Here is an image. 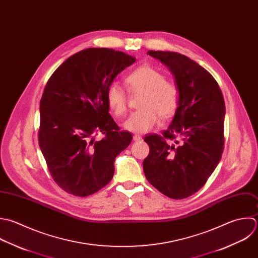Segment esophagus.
I'll list each match as a JSON object with an SVG mask.
<instances>
[{"instance_id": "34e87169", "label": "esophagus", "mask_w": 258, "mask_h": 258, "mask_svg": "<svg viewBox=\"0 0 258 258\" xmlns=\"http://www.w3.org/2000/svg\"><path fill=\"white\" fill-rule=\"evenodd\" d=\"M143 139H142V137L140 136V135H135L134 136V141L135 142H140V141H142Z\"/></svg>"}]
</instances>
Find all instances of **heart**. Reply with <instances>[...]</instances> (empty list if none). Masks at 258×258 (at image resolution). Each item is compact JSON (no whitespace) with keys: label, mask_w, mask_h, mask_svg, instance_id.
<instances>
[{"label":"heart","mask_w":258,"mask_h":258,"mask_svg":"<svg viewBox=\"0 0 258 258\" xmlns=\"http://www.w3.org/2000/svg\"><path fill=\"white\" fill-rule=\"evenodd\" d=\"M130 92L142 93L139 101L141 109L131 113L122 122V127L133 133H147L159 121L160 114L168 117L174 113L178 105L179 91L177 86L165 80L159 70L151 66H142L125 78ZM106 101L116 116H121L127 108V97L124 89L112 82L106 89Z\"/></svg>","instance_id":"obj_1"}]
</instances>
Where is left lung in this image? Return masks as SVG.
Instances as JSON below:
<instances>
[{
    "label": "left lung",
    "mask_w": 258,
    "mask_h": 258,
    "mask_svg": "<svg viewBox=\"0 0 258 258\" xmlns=\"http://www.w3.org/2000/svg\"><path fill=\"white\" fill-rule=\"evenodd\" d=\"M175 77L179 99L163 136L145 138L147 180L172 199L199 191L219 164L224 148L225 103L214 77L194 60L177 52L148 51Z\"/></svg>",
    "instance_id": "obj_1"
}]
</instances>
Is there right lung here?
I'll list each match as a JSON object with an SVG mask.
<instances>
[{
    "mask_svg": "<svg viewBox=\"0 0 258 258\" xmlns=\"http://www.w3.org/2000/svg\"><path fill=\"white\" fill-rule=\"evenodd\" d=\"M136 58L108 48H88L66 59L48 80L40 101L39 147L57 185L89 196L106 186L114 161L133 140L109 114L106 89ZM100 132L105 138L95 141Z\"/></svg>",
    "mask_w": 258,
    "mask_h": 258,
    "instance_id": "obj_1",
    "label": "right lung"
}]
</instances>
